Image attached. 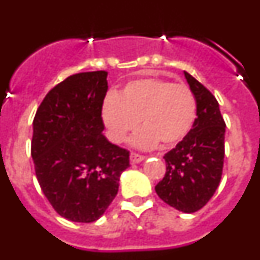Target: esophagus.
Segmentation results:
<instances>
[{
  "mask_svg": "<svg viewBox=\"0 0 260 260\" xmlns=\"http://www.w3.org/2000/svg\"><path fill=\"white\" fill-rule=\"evenodd\" d=\"M130 160H132V162L137 164V162L143 161L144 156L143 155H139V153H137V152H132V155H130Z\"/></svg>",
  "mask_w": 260,
  "mask_h": 260,
  "instance_id": "1",
  "label": "esophagus"
}]
</instances>
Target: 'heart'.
I'll return each instance as SVG.
<instances>
[{"mask_svg": "<svg viewBox=\"0 0 260 260\" xmlns=\"http://www.w3.org/2000/svg\"><path fill=\"white\" fill-rule=\"evenodd\" d=\"M195 117L191 89L158 78L132 80L117 96H108L103 105V119L114 142H122L141 119L144 128L134 138L139 147H152L158 141L164 147L180 143L191 130Z\"/></svg>", "mask_w": 260, "mask_h": 260, "instance_id": "b5f03b06", "label": "heart"}]
</instances>
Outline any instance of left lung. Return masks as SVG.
Here are the masks:
<instances>
[{"mask_svg": "<svg viewBox=\"0 0 260 260\" xmlns=\"http://www.w3.org/2000/svg\"><path fill=\"white\" fill-rule=\"evenodd\" d=\"M185 77L198 117L185 139L164 155L167 171L155 190L171 207L192 213L208 203L221 180L225 121L215 96L186 71Z\"/></svg>", "mask_w": 260, "mask_h": 260, "instance_id": "1", "label": "left lung"}]
</instances>
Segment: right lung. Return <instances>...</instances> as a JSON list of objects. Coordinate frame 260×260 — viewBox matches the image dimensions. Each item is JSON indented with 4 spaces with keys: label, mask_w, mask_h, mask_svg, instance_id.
<instances>
[{
    "label": "right lung",
    "mask_w": 260,
    "mask_h": 260,
    "mask_svg": "<svg viewBox=\"0 0 260 260\" xmlns=\"http://www.w3.org/2000/svg\"><path fill=\"white\" fill-rule=\"evenodd\" d=\"M107 71L70 75L53 87L34 118L31 156L41 190L57 213L92 222L118 192L130 152L103 135Z\"/></svg>",
    "instance_id": "right-lung-1"
}]
</instances>
